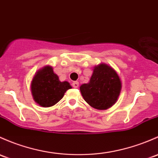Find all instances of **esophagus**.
Listing matches in <instances>:
<instances>
[{"label": "esophagus", "instance_id": "1", "mask_svg": "<svg viewBox=\"0 0 158 158\" xmlns=\"http://www.w3.org/2000/svg\"><path fill=\"white\" fill-rule=\"evenodd\" d=\"M72 85H73V87L75 88V89H76V88H78V87H79V82H76H76H73Z\"/></svg>", "mask_w": 158, "mask_h": 158}]
</instances>
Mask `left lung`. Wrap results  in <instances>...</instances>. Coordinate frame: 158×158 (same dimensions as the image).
Wrapping results in <instances>:
<instances>
[{"mask_svg":"<svg viewBox=\"0 0 158 158\" xmlns=\"http://www.w3.org/2000/svg\"><path fill=\"white\" fill-rule=\"evenodd\" d=\"M121 81L111 66L101 64L94 66L89 83L80 86L84 100L94 108L107 110L117 102L120 94Z\"/></svg>","mask_w":158,"mask_h":158,"instance_id":"left-lung-1","label":"left lung"}]
</instances>
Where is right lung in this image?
<instances>
[{
  "instance_id": "add662e5",
  "label": "right lung",
  "mask_w": 158,
  "mask_h": 158,
  "mask_svg": "<svg viewBox=\"0 0 158 158\" xmlns=\"http://www.w3.org/2000/svg\"><path fill=\"white\" fill-rule=\"evenodd\" d=\"M68 82H60L52 66H45L38 70L31 82V92L35 101L43 107L54 105L71 89Z\"/></svg>"
}]
</instances>
